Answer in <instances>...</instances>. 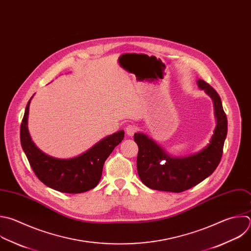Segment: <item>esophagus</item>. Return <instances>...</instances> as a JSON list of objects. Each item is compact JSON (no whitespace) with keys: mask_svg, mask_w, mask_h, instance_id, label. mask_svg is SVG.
Segmentation results:
<instances>
[{"mask_svg":"<svg viewBox=\"0 0 251 251\" xmlns=\"http://www.w3.org/2000/svg\"><path fill=\"white\" fill-rule=\"evenodd\" d=\"M137 130H138V127L136 125H132V124L128 125L126 127V134L128 136H133L137 132Z\"/></svg>","mask_w":251,"mask_h":251,"instance_id":"34e87169","label":"esophagus"}]
</instances>
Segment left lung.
Masks as SVG:
<instances>
[{
    "instance_id": "8db88e82",
    "label": "left lung",
    "mask_w": 251,
    "mask_h": 251,
    "mask_svg": "<svg viewBox=\"0 0 251 251\" xmlns=\"http://www.w3.org/2000/svg\"><path fill=\"white\" fill-rule=\"evenodd\" d=\"M198 87L212 99L217 125L214 135L200 151L183 157L171 156L153 140L136 133L134 141L139 147L137 170L142 182L151 189L179 193L197 185L210 176L219 165L227 133L226 115L218 93L203 79Z\"/></svg>"
}]
</instances>
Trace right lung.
<instances>
[{"label": "right lung", "instance_id": "add662e5", "mask_svg": "<svg viewBox=\"0 0 251 251\" xmlns=\"http://www.w3.org/2000/svg\"><path fill=\"white\" fill-rule=\"evenodd\" d=\"M28 100L21 125V143L31 169L46 186L70 194H76L95 188L102 176L103 164L114 148L122 142L124 131H118L94 145L90 150L72 158H57L41 151L31 141L27 119Z\"/></svg>", "mask_w": 251, "mask_h": 251}]
</instances>
